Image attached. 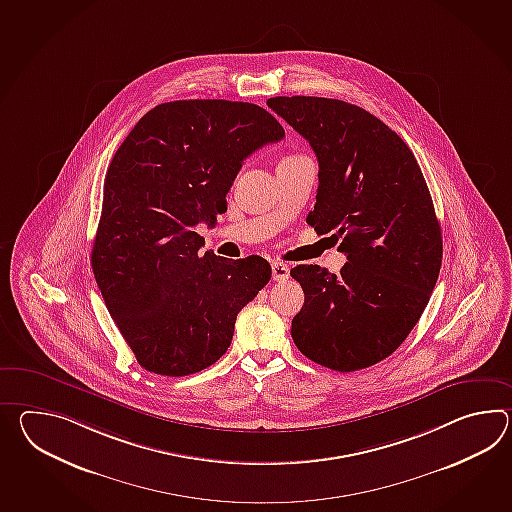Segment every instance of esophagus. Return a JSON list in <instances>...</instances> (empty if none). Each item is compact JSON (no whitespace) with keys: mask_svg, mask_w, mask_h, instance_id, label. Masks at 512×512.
<instances>
[{"mask_svg":"<svg viewBox=\"0 0 512 512\" xmlns=\"http://www.w3.org/2000/svg\"><path fill=\"white\" fill-rule=\"evenodd\" d=\"M272 277L273 281H286L290 277V268L283 264V262H273L272 264Z\"/></svg>","mask_w":512,"mask_h":512,"instance_id":"1","label":"esophagus"}]
</instances>
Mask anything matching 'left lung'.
Masks as SVG:
<instances>
[{
  "label": "left lung",
  "instance_id": "8db88e82",
  "mask_svg": "<svg viewBox=\"0 0 512 512\" xmlns=\"http://www.w3.org/2000/svg\"><path fill=\"white\" fill-rule=\"evenodd\" d=\"M268 106L316 152L318 196L307 220L334 231L349 261L340 275L318 264L292 268L305 292L292 338L323 367H371L408 338L441 270V226L421 167L389 126L356 104L296 95Z\"/></svg>",
  "mask_w": 512,
  "mask_h": 512
}]
</instances>
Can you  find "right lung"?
Instances as JSON below:
<instances>
[{"label":"right lung","mask_w":512,"mask_h":512,"mask_svg":"<svg viewBox=\"0 0 512 512\" xmlns=\"http://www.w3.org/2000/svg\"><path fill=\"white\" fill-rule=\"evenodd\" d=\"M261 106L224 99L158 104L117 148L104 180L91 268L137 364L187 376L228 351L237 314L272 266L259 255L231 261L194 228L215 224L244 159L281 141Z\"/></svg>","instance_id":"obj_1"}]
</instances>
